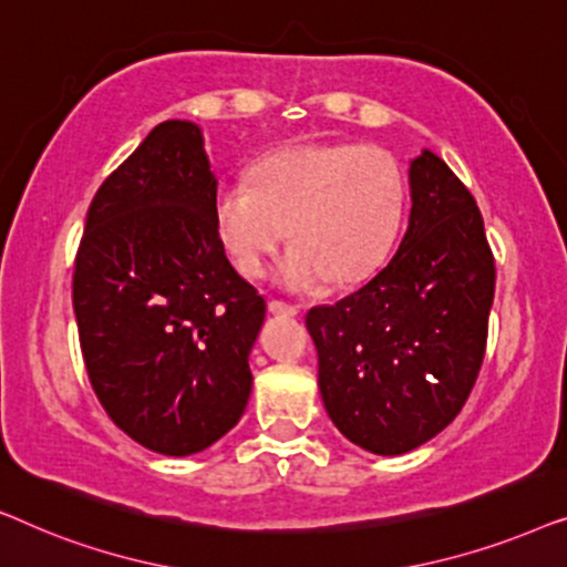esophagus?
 <instances>
[{"label": "esophagus", "mask_w": 567, "mask_h": 567, "mask_svg": "<svg viewBox=\"0 0 567 567\" xmlns=\"http://www.w3.org/2000/svg\"><path fill=\"white\" fill-rule=\"evenodd\" d=\"M268 309L274 315H284V317H293L299 315V307L297 305H289V301H281V299H270L268 301Z\"/></svg>", "instance_id": "esophagus-1"}]
</instances>
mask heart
<instances>
[{"label": "heart", "mask_w": 567, "mask_h": 567, "mask_svg": "<svg viewBox=\"0 0 567 567\" xmlns=\"http://www.w3.org/2000/svg\"><path fill=\"white\" fill-rule=\"evenodd\" d=\"M408 183L374 144H293L252 167V185L216 190L214 227L239 274L258 278L289 227L281 278L291 289L355 284L382 266L400 235Z\"/></svg>", "instance_id": "b5f03b06"}]
</instances>
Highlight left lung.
<instances>
[{"label":"left lung","instance_id":"left-lung-1","mask_svg":"<svg viewBox=\"0 0 567 567\" xmlns=\"http://www.w3.org/2000/svg\"><path fill=\"white\" fill-rule=\"evenodd\" d=\"M410 221L390 262L307 330L320 392L348 441L394 456L460 415L477 382L495 293L483 214L433 152L410 162Z\"/></svg>","mask_w":567,"mask_h":567}]
</instances>
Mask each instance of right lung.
<instances>
[{"mask_svg":"<svg viewBox=\"0 0 567 567\" xmlns=\"http://www.w3.org/2000/svg\"><path fill=\"white\" fill-rule=\"evenodd\" d=\"M204 138L165 121L100 185L76 247L72 301L92 390L111 421L167 456L235 429L266 299L214 227Z\"/></svg>","mask_w":567,"mask_h":567,"instance_id":"right-lung-1","label":"right lung"}]
</instances>
